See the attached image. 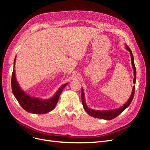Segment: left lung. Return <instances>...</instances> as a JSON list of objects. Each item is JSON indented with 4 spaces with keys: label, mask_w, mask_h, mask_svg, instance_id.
Wrapping results in <instances>:
<instances>
[{
    "label": "left lung",
    "mask_w": 150,
    "mask_h": 150,
    "mask_svg": "<svg viewBox=\"0 0 150 150\" xmlns=\"http://www.w3.org/2000/svg\"><path fill=\"white\" fill-rule=\"evenodd\" d=\"M126 48L128 51L130 52V55H131V64H132L133 66V69L134 70V79H133V83L135 84L136 83V78H137V72H136V67L134 66V57L133 55L132 54V52H131L130 48L126 45ZM134 89H135V86H134L133 87V90H132V93H131V96L129 98L128 101H127L125 104H123V106L120 107V108L116 109V110H105V111H98V110H91V109L89 108L87 105H86L85 103V98H84V91L82 88V93H81V100H82L83 103V105L85 111L86 112L88 113L89 115L91 116L94 117H96V118H99V119H104V120H111L115 118L116 117H117L119 115H120L121 113L125 109H126L129 106V104H131V101H132L133 97H134Z\"/></svg>",
    "instance_id": "obj_1"
}]
</instances>
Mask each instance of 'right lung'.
Returning <instances> with one entry per match:
<instances>
[{
  "label": "right lung",
  "instance_id": "1",
  "mask_svg": "<svg viewBox=\"0 0 150 150\" xmlns=\"http://www.w3.org/2000/svg\"><path fill=\"white\" fill-rule=\"evenodd\" d=\"M16 59V57L14 59L13 67H15ZM67 84V83L62 85L54 96L50 99H40L37 98H33L29 96L21 89L16 80L15 70L13 69L12 71L11 80L12 93L22 108L26 111L34 114H45L54 110L57 103L61 93Z\"/></svg>",
  "mask_w": 150,
  "mask_h": 150
}]
</instances>
